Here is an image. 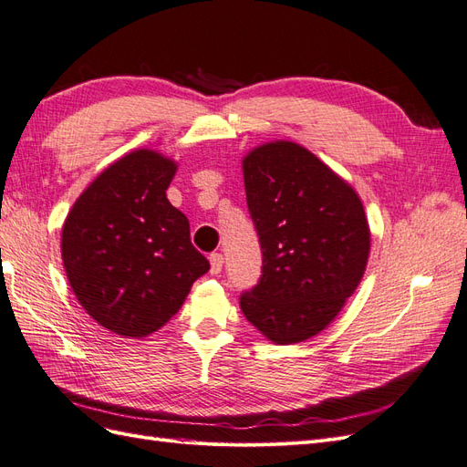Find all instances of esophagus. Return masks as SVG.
<instances>
[{
    "instance_id": "1",
    "label": "esophagus",
    "mask_w": 467,
    "mask_h": 467,
    "mask_svg": "<svg viewBox=\"0 0 467 467\" xmlns=\"http://www.w3.org/2000/svg\"><path fill=\"white\" fill-rule=\"evenodd\" d=\"M210 273L212 275H220L222 266H223V255L222 253H210Z\"/></svg>"
}]
</instances>
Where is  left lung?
I'll use <instances>...</instances> for the list:
<instances>
[{"instance_id": "obj_1", "label": "left lung", "mask_w": 467, "mask_h": 467, "mask_svg": "<svg viewBox=\"0 0 467 467\" xmlns=\"http://www.w3.org/2000/svg\"><path fill=\"white\" fill-rule=\"evenodd\" d=\"M247 208L263 253L244 316L273 343L327 327L357 290L370 251L362 202L312 151L273 142L244 160Z\"/></svg>"}]
</instances>
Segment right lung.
I'll return each instance as SVG.
<instances>
[{
  "label": "right lung",
  "instance_id": "right-lung-1",
  "mask_svg": "<svg viewBox=\"0 0 467 467\" xmlns=\"http://www.w3.org/2000/svg\"><path fill=\"white\" fill-rule=\"evenodd\" d=\"M175 163L138 150L83 191L62 230L66 275L83 309L124 337L158 331L210 263L167 201Z\"/></svg>",
  "mask_w": 467,
  "mask_h": 467
}]
</instances>
